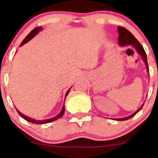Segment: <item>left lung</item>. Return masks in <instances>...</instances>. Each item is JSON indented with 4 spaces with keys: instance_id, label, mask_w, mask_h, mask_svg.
<instances>
[{
    "instance_id": "obj_1",
    "label": "left lung",
    "mask_w": 158,
    "mask_h": 158,
    "mask_svg": "<svg viewBox=\"0 0 158 158\" xmlns=\"http://www.w3.org/2000/svg\"><path fill=\"white\" fill-rule=\"evenodd\" d=\"M117 30H118L119 32V37H118V43L120 47H124V46H128V45H132L134 48L135 49L136 51L137 52V53L139 54V56L142 57L143 61L146 64V70H147L148 73L149 74V70H148V62H147V56H146V53L145 52L144 48L142 45L140 44V43L137 41V39L132 34L128 31V30H126V28L123 27H117ZM143 105L144 103L140 106V108H139L138 110H137L134 114H132L131 115L128 116V117H124V118H117V119H114L115 120H118V121H123V120H127V119L131 118L132 117L135 115L136 114H137L138 112L142 109Z\"/></svg>"
}]
</instances>
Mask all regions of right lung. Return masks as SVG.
Listing matches in <instances>:
<instances>
[{"mask_svg":"<svg viewBox=\"0 0 158 158\" xmlns=\"http://www.w3.org/2000/svg\"><path fill=\"white\" fill-rule=\"evenodd\" d=\"M42 29H43V27H35V29H33V30H32V31L30 32V33H29L28 35H27V37L23 40V41H22V42H21V45H20V47H21V46H22V45H23L24 44H26V43L28 42V41H30L32 39H33V38L35 37V36L37 35V34L39 33L40 31H41V30H42ZM70 88H71V87H70V88H69V90H68V91H67L66 94H65L64 101H65V99H66L67 96L68 95L69 91H70ZM16 110H17L18 113L19 114V115L21 116V117H22V118H23L24 119H26L27 121H28V122L32 123H35V124H46V123H49L53 122V121H55V120H57L58 119H59V118H60V117H62V115L64 113L65 108H64V105H63L62 109H61V110L60 111V113L58 114V115H56V117H52V118H50V119H43V120H38V119H32V118H30V117H27V116L24 115V114H23L22 113H21V112H20L19 110L17 109V108H16Z\"/></svg>","mask_w":158,"mask_h":158,"instance_id":"add662e5","label":"right lung"}]
</instances>
